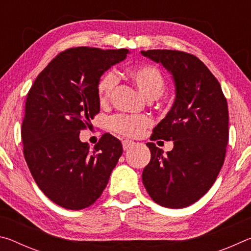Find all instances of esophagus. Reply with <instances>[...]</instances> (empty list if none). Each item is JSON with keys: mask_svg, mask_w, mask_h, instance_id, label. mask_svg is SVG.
Masks as SVG:
<instances>
[{"mask_svg": "<svg viewBox=\"0 0 251 251\" xmlns=\"http://www.w3.org/2000/svg\"><path fill=\"white\" fill-rule=\"evenodd\" d=\"M134 142L133 141H129V139H125V141H123V148H124V151H128L129 148H131L134 146Z\"/></svg>", "mask_w": 251, "mask_h": 251, "instance_id": "esophagus-1", "label": "esophagus"}]
</instances>
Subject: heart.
I'll return each mask as SVG.
<instances>
[{"label": "heart", "mask_w": 251, "mask_h": 251, "mask_svg": "<svg viewBox=\"0 0 251 251\" xmlns=\"http://www.w3.org/2000/svg\"><path fill=\"white\" fill-rule=\"evenodd\" d=\"M126 77L147 100H155L163 94L166 87V78L158 67L151 64H139L125 71ZM116 86V77L113 73H106L97 83V96L100 105H106ZM151 118L146 115L117 116L112 121V128L127 137H138L151 125Z\"/></svg>", "instance_id": "heart-1"}]
</instances>
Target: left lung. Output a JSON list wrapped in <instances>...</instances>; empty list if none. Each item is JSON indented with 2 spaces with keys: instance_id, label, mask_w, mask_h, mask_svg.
<instances>
[{
  "instance_id": "obj_1",
  "label": "left lung",
  "mask_w": 251,
  "mask_h": 251,
  "mask_svg": "<svg viewBox=\"0 0 251 251\" xmlns=\"http://www.w3.org/2000/svg\"><path fill=\"white\" fill-rule=\"evenodd\" d=\"M160 63L175 84V100L152 130L151 139L173 141L164 154L147 143L151 161L143 184L160 206L184 208L196 202L214 184L222 169L228 144V105L220 84L201 59L172 50L141 52Z\"/></svg>"
}]
</instances>
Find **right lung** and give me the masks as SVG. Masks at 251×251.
Here are the masks:
<instances>
[{"mask_svg": "<svg viewBox=\"0 0 251 251\" xmlns=\"http://www.w3.org/2000/svg\"><path fill=\"white\" fill-rule=\"evenodd\" d=\"M129 50L74 48L59 53L29 90L22 124L24 157L34 180L53 202L71 210L93 205L123 154L104 134L91 148L79 131L100 112L97 83Z\"/></svg>", "mask_w": 251, "mask_h": 251, "instance_id": "obj_1", "label": "right lung"}]
</instances>
